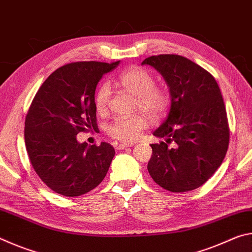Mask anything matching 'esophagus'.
Listing matches in <instances>:
<instances>
[{"label": "esophagus", "mask_w": 252, "mask_h": 252, "mask_svg": "<svg viewBox=\"0 0 252 252\" xmlns=\"http://www.w3.org/2000/svg\"><path fill=\"white\" fill-rule=\"evenodd\" d=\"M132 146H133V143H120L119 146H117V148L119 149V150H123V149L130 148Z\"/></svg>", "instance_id": "obj_1"}]
</instances>
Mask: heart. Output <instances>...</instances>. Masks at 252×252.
Masks as SVG:
<instances>
[{
	"label": "heart",
	"mask_w": 252,
	"mask_h": 252,
	"mask_svg": "<svg viewBox=\"0 0 252 252\" xmlns=\"http://www.w3.org/2000/svg\"><path fill=\"white\" fill-rule=\"evenodd\" d=\"M116 83L134 95V109L146 111L153 120H159L167 112L170 105L169 92L156 84L151 72L141 66H132L118 75ZM111 88L102 83L94 94V106L99 114H105L109 109ZM150 120L142 113H135L126 118H117L106 127V132L113 139L123 142H132L140 138L141 132L149 126Z\"/></svg>",
	"instance_id": "obj_1"
}]
</instances>
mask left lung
<instances>
[{
    "label": "left lung",
    "mask_w": 252,
    "mask_h": 252,
    "mask_svg": "<svg viewBox=\"0 0 252 252\" xmlns=\"http://www.w3.org/2000/svg\"><path fill=\"white\" fill-rule=\"evenodd\" d=\"M155 67L170 88L167 120L153 132L167 142L151 144L148 171L170 192H187L206 183L225 157L230 129L224 102L216 79L185 57L160 54L142 62ZM171 142L176 143L169 148Z\"/></svg>",
    "instance_id": "obj_1"
}]
</instances>
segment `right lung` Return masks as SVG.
Here are the masks:
<instances>
[{
	"label": "right lung",
	"mask_w": 252,
	"mask_h": 252,
	"mask_svg": "<svg viewBox=\"0 0 252 252\" xmlns=\"http://www.w3.org/2000/svg\"><path fill=\"white\" fill-rule=\"evenodd\" d=\"M119 63L82 61L59 67L30 105L25 147L34 171L54 192L78 197L94 189L106 176L114 148L108 142L79 143L76 134L97 127L96 85Z\"/></svg>",
	"instance_id": "add662e5"
}]
</instances>
